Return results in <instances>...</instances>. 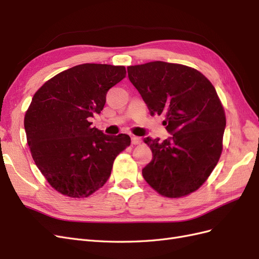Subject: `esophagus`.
Returning a JSON list of instances; mask_svg holds the SVG:
<instances>
[{
    "label": "esophagus",
    "instance_id": "obj_1",
    "mask_svg": "<svg viewBox=\"0 0 259 259\" xmlns=\"http://www.w3.org/2000/svg\"><path fill=\"white\" fill-rule=\"evenodd\" d=\"M131 139H132V144L133 145H139L140 143H142V138L137 137V136H132Z\"/></svg>",
    "mask_w": 259,
    "mask_h": 259
}]
</instances>
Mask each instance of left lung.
Listing matches in <instances>:
<instances>
[{
    "mask_svg": "<svg viewBox=\"0 0 259 259\" xmlns=\"http://www.w3.org/2000/svg\"><path fill=\"white\" fill-rule=\"evenodd\" d=\"M128 79L151 115L164 114L170 137H147L152 160L143 176L167 198L189 194L205 183L221 158L225 110L211 83L198 70L165 61L127 67Z\"/></svg>",
    "mask_w": 259,
    "mask_h": 259,
    "instance_id": "left-lung-1",
    "label": "left lung"
}]
</instances>
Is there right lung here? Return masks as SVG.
<instances>
[{"mask_svg":"<svg viewBox=\"0 0 259 259\" xmlns=\"http://www.w3.org/2000/svg\"><path fill=\"white\" fill-rule=\"evenodd\" d=\"M125 75L123 66L83 64L55 75L34 94L25 115L27 142L35 165L61 194L86 198L98 190L116 155L131 145L128 135H106L90 122Z\"/></svg>","mask_w":259,"mask_h":259,"instance_id":"obj_1","label":"right lung"}]
</instances>
